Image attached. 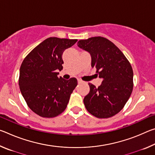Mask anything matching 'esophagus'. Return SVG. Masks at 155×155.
Segmentation results:
<instances>
[{"mask_svg":"<svg viewBox=\"0 0 155 155\" xmlns=\"http://www.w3.org/2000/svg\"><path fill=\"white\" fill-rule=\"evenodd\" d=\"M78 83H83V81L82 80H81V79H78Z\"/></svg>","mask_w":155,"mask_h":155,"instance_id":"34e87169","label":"esophagus"}]
</instances>
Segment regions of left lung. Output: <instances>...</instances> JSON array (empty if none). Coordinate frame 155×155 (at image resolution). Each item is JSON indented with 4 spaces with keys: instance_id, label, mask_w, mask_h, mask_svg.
Instances as JSON below:
<instances>
[{
    "instance_id": "8db88e82",
    "label": "left lung",
    "mask_w": 155,
    "mask_h": 155,
    "mask_svg": "<svg viewBox=\"0 0 155 155\" xmlns=\"http://www.w3.org/2000/svg\"><path fill=\"white\" fill-rule=\"evenodd\" d=\"M78 46L90 52L91 67L103 78L98 87L89 83L90 92L83 99L89 113L98 118H108L119 113L130 98L133 88V72L122 52L103 37L78 41Z\"/></svg>"
}]
</instances>
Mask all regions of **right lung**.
Segmentation results:
<instances>
[{"label": "right lung", "instance_id": "right-lung-1", "mask_svg": "<svg viewBox=\"0 0 155 155\" xmlns=\"http://www.w3.org/2000/svg\"><path fill=\"white\" fill-rule=\"evenodd\" d=\"M77 40L52 37L33 48L20 68L19 86L28 107L43 117H56L66 109L77 80L58 77L63 69V52Z\"/></svg>", "mask_w": 155, "mask_h": 155}]
</instances>
